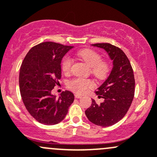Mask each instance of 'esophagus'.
I'll return each instance as SVG.
<instances>
[{"mask_svg": "<svg viewBox=\"0 0 157 157\" xmlns=\"http://www.w3.org/2000/svg\"><path fill=\"white\" fill-rule=\"evenodd\" d=\"M74 96H75L76 99H80V98L82 97V96H80V95H79V94H75L74 95Z\"/></svg>", "mask_w": 157, "mask_h": 157, "instance_id": "1", "label": "esophagus"}]
</instances>
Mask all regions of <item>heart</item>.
Here are the masks:
<instances>
[{
	"mask_svg": "<svg viewBox=\"0 0 157 157\" xmlns=\"http://www.w3.org/2000/svg\"><path fill=\"white\" fill-rule=\"evenodd\" d=\"M79 58L84 61L90 67L91 72L99 79H104L109 75L111 70L110 64L107 61H102V56L96 51L91 49H83L77 52ZM72 67V59L69 56L64 57L62 61V69L64 73L69 74ZM70 90L78 94H83L88 90L94 87V82L90 79L76 77L70 80L67 83Z\"/></svg>",
	"mask_w": 157,
	"mask_h": 157,
	"instance_id": "b5f03b06",
	"label": "heart"
}]
</instances>
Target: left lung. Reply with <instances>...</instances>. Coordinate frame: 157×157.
<instances>
[{
	"label": "left lung",
	"instance_id": "left-lung-1",
	"mask_svg": "<svg viewBox=\"0 0 157 157\" xmlns=\"http://www.w3.org/2000/svg\"><path fill=\"white\" fill-rule=\"evenodd\" d=\"M104 49L112 60L110 74L97 89L96 94L104 99L97 104L92 99L90 107L85 111L89 121L101 127L115 124L125 115L134 96V72L129 60L121 49L109 43L92 45Z\"/></svg>",
	"mask_w": 157,
	"mask_h": 157
}]
</instances>
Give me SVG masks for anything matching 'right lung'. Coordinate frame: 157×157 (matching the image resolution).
<instances>
[{
    "label": "right lung",
    "instance_id": "obj_1",
    "mask_svg": "<svg viewBox=\"0 0 157 157\" xmlns=\"http://www.w3.org/2000/svg\"><path fill=\"white\" fill-rule=\"evenodd\" d=\"M73 48L52 42H42L30 49L23 59L19 77L20 94L27 111L39 123L58 124L74 102V94L67 90L58 98L52 93L61 79V60Z\"/></svg>",
    "mask_w": 157,
    "mask_h": 157
}]
</instances>
